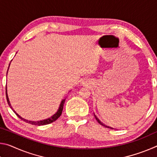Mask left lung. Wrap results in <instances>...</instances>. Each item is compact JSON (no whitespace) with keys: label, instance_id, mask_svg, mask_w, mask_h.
I'll return each instance as SVG.
<instances>
[{"label":"left lung","instance_id":"1","mask_svg":"<svg viewBox=\"0 0 157 157\" xmlns=\"http://www.w3.org/2000/svg\"><path fill=\"white\" fill-rule=\"evenodd\" d=\"M94 116H95V119H96V121L98 122V123H99V124H101V125H102V126H104V127H108V128H111V129H113L112 128V127H109V126H107V125H105V124H103L102 123V122H101L100 120H99V119H98V118H97V116H95V114H94Z\"/></svg>","mask_w":157,"mask_h":157}]
</instances>
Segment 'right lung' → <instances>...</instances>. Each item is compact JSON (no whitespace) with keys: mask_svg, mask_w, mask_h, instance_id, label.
I'll return each mask as SVG.
<instances>
[{"mask_svg":"<svg viewBox=\"0 0 157 157\" xmlns=\"http://www.w3.org/2000/svg\"><path fill=\"white\" fill-rule=\"evenodd\" d=\"M9 69V68H8ZM6 98H7V103H8V105L10 106V107L13 110V111L17 114V116L20 119H21V120H23V121L26 122V123H28L30 124H34V125H38V126H40V125H45V124H50L52 123V122H54L57 120V119L59 118V117L62 115V111H63V105H64V102H65V99H63L62 100V102H61L60 103V105H59V109H58V110L56 113H55L54 115H53L52 116L50 117V118H47V119H45V120H43V121H28L26 120V119H24L22 117H21L19 115H18V113H17V112L13 109L12 107L11 106V104H10V102L9 100V98H8V95H7V86H6Z\"/></svg>","mask_w":157,"mask_h":157,"instance_id":"add662e5","label":"right lung"}]
</instances>
